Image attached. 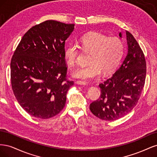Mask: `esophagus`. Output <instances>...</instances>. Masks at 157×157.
<instances>
[{
  "instance_id": "34e87169",
  "label": "esophagus",
  "mask_w": 157,
  "mask_h": 157,
  "mask_svg": "<svg viewBox=\"0 0 157 157\" xmlns=\"http://www.w3.org/2000/svg\"><path fill=\"white\" fill-rule=\"evenodd\" d=\"M77 84H78V85H84V86H85V85H87L88 83L86 82L85 81H81V80H78V81H77Z\"/></svg>"
}]
</instances>
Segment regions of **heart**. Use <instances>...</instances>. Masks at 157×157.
I'll use <instances>...</instances> for the list:
<instances>
[{"label": "heart", "mask_w": 157, "mask_h": 157, "mask_svg": "<svg viewBox=\"0 0 157 157\" xmlns=\"http://www.w3.org/2000/svg\"><path fill=\"white\" fill-rule=\"evenodd\" d=\"M81 49L90 52L88 65L75 69L73 77L89 80L97 77L101 74H109L119 65L124 52V44L120 38L104 35L98 32H90L83 35L80 39ZM80 48L76 42L67 46L64 52L66 61L70 65L77 63Z\"/></svg>", "instance_id": "heart-1"}]
</instances>
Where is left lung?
I'll use <instances>...</instances> for the list:
<instances>
[{
    "instance_id": "obj_1",
    "label": "left lung",
    "mask_w": 157,
    "mask_h": 157,
    "mask_svg": "<svg viewBox=\"0 0 157 157\" xmlns=\"http://www.w3.org/2000/svg\"><path fill=\"white\" fill-rule=\"evenodd\" d=\"M126 35V58L114 75L99 84L100 97L90 105L92 114L103 121H115L129 113L138 102L145 85L147 69L143 50L129 31ZM119 36L122 38L121 32Z\"/></svg>"
}]
</instances>
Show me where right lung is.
Returning <instances> with one entry per match:
<instances>
[{
	"label": "right lung",
	"instance_id": "right-lung-1",
	"mask_svg": "<svg viewBox=\"0 0 157 157\" xmlns=\"http://www.w3.org/2000/svg\"><path fill=\"white\" fill-rule=\"evenodd\" d=\"M75 24L46 20L23 35L12 56L10 79L14 96L30 115L48 119L65 107L74 82L67 80L65 40Z\"/></svg>",
	"mask_w": 157,
	"mask_h": 157
}]
</instances>
